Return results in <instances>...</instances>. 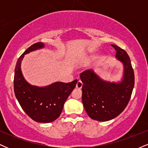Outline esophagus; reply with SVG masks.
Returning <instances> with one entry per match:
<instances>
[{"mask_svg":"<svg viewBox=\"0 0 148 148\" xmlns=\"http://www.w3.org/2000/svg\"><path fill=\"white\" fill-rule=\"evenodd\" d=\"M82 86H83V83L81 82V81H78L77 84H76V88H79V89H81V88H82Z\"/></svg>","mask_w":148,"mask_h":148,"instance_id":"34e87169","label":"esophagus"}]
</instances>
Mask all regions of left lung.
I'll return each instance as SVG.
<instances>
[{
	"label": "left lung",
	"instance_id": "obj_1",
	"mask_svg": "<svg viewBox=\"0 0 148 148\" xmlns=\"http://www.w3.org/2000/svg\"><path fill=\"white\" fill-rule=\"evenodd\" d=\"M115 58L123 64L121 81L111 82L99 77L89 69L80 74L82 87V101L89 117L97 121H108L116 118L128 104L134 86V73L128 54L116 45Z\"/></svg>",
	"mask_w": 148,
	"mask_h": 148
}]
</instances>
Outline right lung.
Here are the masks:
<instances>
[{"mask_svg": "<svg viewBox=\"0 0 148 148\" xmlns=\"http://www.w3.org/2000/svg\"><path fill=\"white\" fill-rule=\"evenodd\" d=\"M45 47L42 42L30 46L18 58L14 70V90L22 109L37 123H48L60 116L64 103L75 88L77 80L66 84L55 82L45 87L32 86L23 77L21 61L25 54Z\"/></svg>", "mask_w": 148, "mask_h": 148, "instance_id": "right-lung-1", "label": "right lung"}]
</instances>
